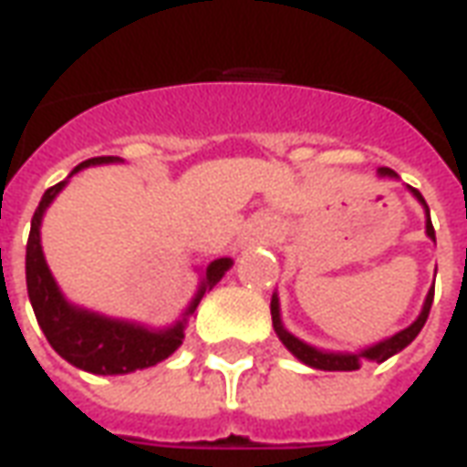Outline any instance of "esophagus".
Returning a JSON list of instances; mask_svg holds the SVG:
<instances>
[{"instance_id": "1", "label": "esophagus", "mask_w": 467, "mask_h": 467, "mask_svg": "<svg viewBox=\"0 0 467 467\" xmlns=\"http://www.w3.org/2000/svg\"><path fill=\"white\" fill-rule=\"evenodd\" d=\"M270 237H273V223H270V220H260V223L250 224V230H247V234H244V243L263 244L267 243Z\"/></svg>"}]
</instances>
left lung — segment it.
I'll use <instances>...</instances> for the list:
<instances>
[{
	"label": "left lung",
	"mask_w": 467,
	"mask_h": 467,
	"mask_svg": "<svg viewBox=\"0 0 467 467\" xmlns=\"http://www.w3.org/2000/svg\"><path fill=\"white\" fill-rule=\"evenodd\" d=\"M378 174H380V177L398 180V172H392L390 167H380ZM408 190H410L412 197L422 204V210H425V234H428L432 243H435V230H432L431 210H428V204H425V200H422V194L418 192V190H412L410 184H408ZM432 295H435V283H432V287L428 290V295H425V303H422L420 315H418V317H415L405 330L390 335V337H385V340H380V343L368 345V348H362V350H355V352L320 350V348H315V345L305 343V340H300V337H295V335L283 325V315H280V297H277V295H273L270 313H273V327H275V333H277V337H280V343L293 352L297 360L305 362L307 368H315V370L348 372V370H358L362 362H385L388 358H392V355H398L400 350H405V348L418 337V333L422 330V325H425V320H428V315H431Z\"/></svg>",
	"instance_id": "1"
}]
</instances>
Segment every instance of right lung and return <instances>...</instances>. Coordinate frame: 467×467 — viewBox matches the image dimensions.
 I'll list each match as a JSON object with an SVG mask.
<instances>
[{"instance_id": "add662e5", "label": "right lung", "mask_w": 467, "mask_h": 467, "mask_svg": "<svg viewBox=\"0 0 467 467\" xmlns=\"http://www.w3.org/2000/svg\"><path fill=\"white\" fill-rule=\"evenodd\" d=\"M117 162H124V160L92 157V160L77 164L69 177L85 167ZM69 177L42 194V202L35 210L32 230H29V240H26V293H29V303L36 315V323L57 355H62L69 365H75L79 370L92 372V375H127V372L152 368L157 362L167 360L182 345L190 315L197 310L202 295L213 290L214 285L223 280L224 273L233 267V260L220 257L204 267L200 287L190 305L184 307L182 317L167 327H150V325L132 323V320L107 317V315L69 303L65 293L59 290L55 275L45 260V250H42V220H45L47 207L65 190Z\"/></svg>"}]
</instances>
